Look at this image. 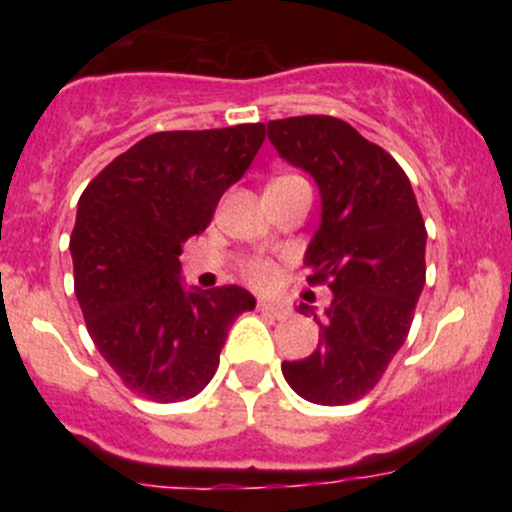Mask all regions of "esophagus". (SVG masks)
Listing matches in <instances>:
<instances>
[{"mask_svg":"<svg viewBox=\"0 0 512 512\" xmlns=\"http://www.w3.org/2000/svg\"><path fill=\"white\" fill-rule=\"evenodd\" d=\"M257 308L262 310V313H267V315H272V317H276V320H284V317H289V310L284 308V305H279V303H272V301H262L257 303Z\"/></svg>","mask_w":512,"mask_h":512,"instance_id":"34e87169","label":"esophagus"}]
</instances>
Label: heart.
<instances>
[{
    "instance_id": "heart-1",
    "label": "heart",
    "mask_w": 512,
    "mask_h": 512,
    "mask_svg": "<svg viewBox=\"0 0 512 512\" xmlns=\"http://www.w3.org/2000/svg\"><path fill=\"white\" fill-rule=\"evenodd\" d=\"M289 178H293V175H289ZM245 276H248V281H252L255 286H269L276 279V269L274 264L267 260H252L245 264Z\"/></svg>"
}]
</instances>
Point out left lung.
I'll use <instances>...</instances> for the list:
<instances>
[{
  "mask_svg": "<svg viewBox=\"0 0 512 512\" xmlns=\"http://www.w3.org/2000/svg\"><path fill=\"white\" fill-rule=\"evenodd\" d=\"M267 137L317 182L322 219L303 262L310 284L332 289V303L315 315L317 349L281 370L308 402L351 404L378 385L409 334L426 284L424 219L407 173L349 122L286 117L267 122Z\"/></svg>",
  "mask_w": 512,
  "mask_h": 512,
  "instance_id": "left-lung-1",
  "label": "left lung"
}]
</instances>
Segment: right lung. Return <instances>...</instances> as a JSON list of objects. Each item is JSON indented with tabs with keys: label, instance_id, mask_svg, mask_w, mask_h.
Segmentation results:
<instances>
[{
	"label": "right lung",
	"instance_id": "1",
	"mask_svg": "<svg viewBox=\"0 0 512 512\" xmlns=\"http://www.w3.org/2000/svg\"><path fill=\"white\" fill-rule=\"evenodd\" d=\"M262 142V122L149 134L79 199L69 250L86 330L122 383L151 402L199 395L236 317L255 308L240 286L187 291L180 255Z\"/></svg>",
	"mask_w": 512,
	"mask_h": 512
}]
</instances>
